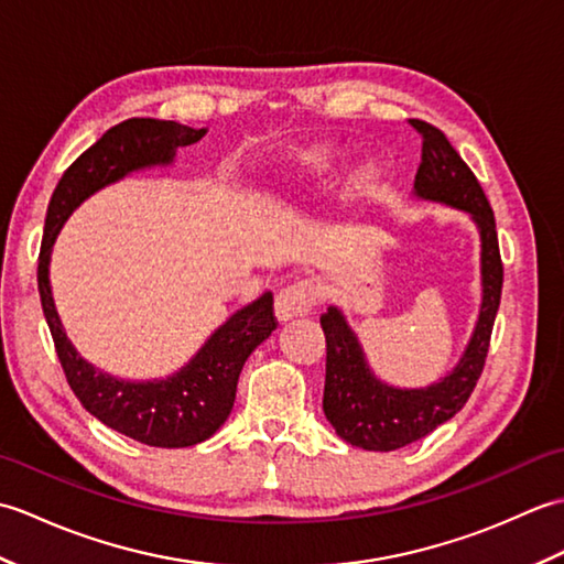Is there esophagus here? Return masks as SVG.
Masks as SVG:
<instances>
[{
  "label": "esophagus",
  "mask_w": 564,
  "mask_h": 564,
  "mask_svg": "<svg viewBox=\"0 0 564 564\" xmlns=\"http://www.w3.org/2000/svg\"><path fill=\"white\" fill-rule=\"evenodd\" d=\"M315 301H317V291L310 281H297V283L285 285V289L275 295V303H273L275 317H279V322H289L293 317L307 315V310L315 305Z\"/></svg>",
  "instance_id": "34e87169"
}]
</instances>
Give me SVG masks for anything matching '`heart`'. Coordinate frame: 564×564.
Returning <instances> with one entry per match:
<instances>
[{"label":"heart","instance_id":"heart-1","mask_svg":"<svg viewBox=\"0 0 564 564\" xmlns=\"http://www.w3.org/2000/svg\"><path fill=\"white\" fill-rule=\"evenodd\" d=\"M295 160H297V164H301L307 174L319 176V178L334 176V174L341 170V164H344V158H341L339 148L329 145V142H315V145H310V148L297 152ZM361 182L366 186L373 184V174H364Z\"/></svg>","mask_w":564,"mask_h":564}]
</instances>
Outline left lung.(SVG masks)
<instances>
[{"label": "left lung", "instance_id": "1", "mask_svg": "<svg viewBox=\"0 0 564 564\" xmlns=\"http://www.w3.org/2000/svg\"><path fill=\"white\" fill-rule=\"evenodd\" d=\"M410 123L422 135V164L414 176V196L465 210L480 230L482 305L473 337L451 373L429 388L404 390L373 376L341 310L337 305L327 307V313L319 317L327 339L322 410L346 443L364 451H398L406 443L424 438L463 410L485 368L505 283L495 213L480 182L438 128L426 121Z\"/></svg>", "mask_w": 564, "mask_h": 564}]
</instances>
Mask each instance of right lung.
I'll return each instance as SVG.
<instances>
[{"mask_svg":"<svg viewBox=\"0 0 564 564\" xmlns=\"http://www.w3.org/2000/svg\"><path fill=\"white\" fill-rule=\"evenodd\" d=\"M203 135H206V128L196 130L174 121H158V118H128L106 130L87 152H82L67 166L57 182L53 198L47 203L39 257L43 315L72 392L77 394L84 410L97 416L101 424L158 448L196 446L225 424L232 412L237 380L245 361L279 325L273 317V295L263 293L254 303L237 310L174 376L138 382L104 373L77 354L57 317L47 267H51V251L59 227L82 200L130 172L172 164L176 148L194 145Z\"/></svg>","mask_w":564,"mask_h":564,"instance_id":"right-lung-1","label":"right lung"}]
</instances>
